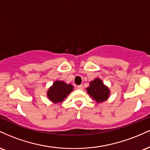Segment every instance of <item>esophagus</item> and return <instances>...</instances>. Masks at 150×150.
Here are the masks:
<instances>
[{
  "mask_svg": "<svg viewBox=\"0 0 150 150\" xmlns=\"http://www.w3.org/2000/svg\"><path fill=\"white\" fill-rule=\"evenodd\" d=\"M76 88L77 89H78V90H82V89H83V87H82V85H77Z\"/></svg>",
  "mask_w": 150,
  "mask_h": 150,
  "instance_id": "34e87169",
  "label": "esophagus"
}]
</instances>
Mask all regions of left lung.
<instances>
[{
    "instance_id": "1",
    "label": "left lung",
    "mask_w": 150,
    "mask_h": 150,
    "mask_svg": "<svg viewBox=\"0 0 150 150\" xmlns=\"http://www.w3.org/2000/svg\"><path fill=\"white\" fill-rule=\"evenodd\" d=\"M87 92L97 102L100 103L108 98L109 89L104 85L101 80L95 79L90 82V85L87 88Z\"/></svg>"
}]
</instances>
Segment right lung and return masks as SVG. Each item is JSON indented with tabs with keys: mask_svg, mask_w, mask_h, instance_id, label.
Segmentation results:
<instances>
[{
	"mask_svg": "<svg viewBox=\"0 0 150 150\" xmlns=\"http://www.w3.org/2000/svg\"><path fill=\"white\" fill-rule=\"evenodd\" d=\"M73 85H67L62 81H56L48 91L47 96L53 102H62L73 91Z\"/></svg>",
	"mask_w": 150,
	"mask_h": 150,
	"instance_id": "right-lung-1",
	"label": "right lung"
}]
</instances>
